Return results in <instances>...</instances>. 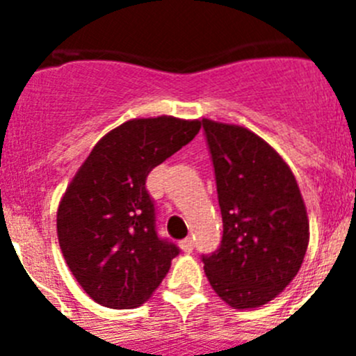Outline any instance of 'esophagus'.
Masks as SVG:
<instances>
[{
    "instance_id": "obj_1",
    "label": "esophagus",
    "mask_w": 356,
    "mask_h": 356,
    "mask_svg": "<svg viewBox=\"0 0 356 356\" xmlns=\"http://www.w3.org/2000/svg\"><path fill=\"white\" fill-rule=\"evenodd\" d=\"M180 248H181V250H184V253H193V250H194L193 238H191V237L184 238V241L180 242Z\"/></svg>"
}]
</instances>
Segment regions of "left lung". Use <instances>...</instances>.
Here are the masks:
<instances>
[{
  "instance_id": "obj_1",
  "label": "left lung",
  "mask_w": 356,
  "mask_h": 356,
  "mask_svg": "<svg viewBox=\"0 0 356 356\" xmlns=\"http://www.w3.org/2000/svg\"><path fill=\"white\" fill-rule=\"evenodd\" d=\"M212 155L222 241L203 254L216 294L244 310L275 300L308 248V216L298 181L278 151L238 124L201 121Z\"/></svg>"
}]
</instances>
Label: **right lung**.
I'll use <instances>...</instances> for the list:
<instances>
[{
  "mask_svg": "<svg viewBox=\"0 0 356 356\" xmlns=\"http://www.w3.org/2000/svg\"><path fill=\"white\" fill-rule=\"evenodd\" d=\"M200 128V119H130L97 140L65 188L56 210L58 244L96 303L140 307L169 273L178 248L156 235L146 178Z\"/></svg>",
  "mask_w": 356,
  "mask_h": 356,
  "instance_id": "1",
  "label": "right lung"
}]
</instances>
